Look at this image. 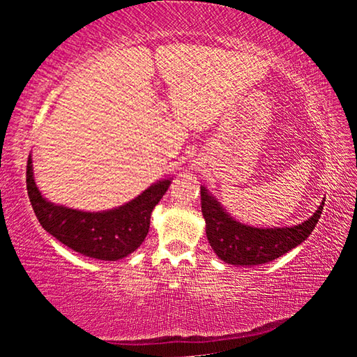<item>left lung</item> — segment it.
I'll list each match as a JSON object with an SVG mask.
<instances>
[{
  "instance_id": "left-lung-1",
  "label": "left lung",
  "mask_w": 357,
  "mask_h": 357,
  "mask_svg": "<svg viewBox=\"0 0 357 357\" xmlns=\"http://www.w3.org/2000/svg\"><path fill=\"white\" fill-rule=\"evenodd\" d=\"M324 200L310 219L294 227L253 228L233 220L219 202L202 187V213L206 236L222 261L234 266H259L285 255L309 238L321 217Z\"/></svg>"
}]
</instances>
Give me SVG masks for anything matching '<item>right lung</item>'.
Here are the masks:
<instances>
[{"instance_id": "obj_1", "label": "right lung", "mask_w": 357, "mask_h": 357, "mask_svg": "<svg viewBox=\"0 0 357 357\" xmlns=\"http://www.w3.org/2000/svg\"><path fill=\"white\" fill-rule=\"evenodd\" d=\"M170 179L159 181L124 206L104 213L56 206L40 195L33 178L31 155L26 164V190L42 228L69 249L105 261H116L137 250L146 238L151 213L165 195Z\"/></svg>"}]
</instances>
